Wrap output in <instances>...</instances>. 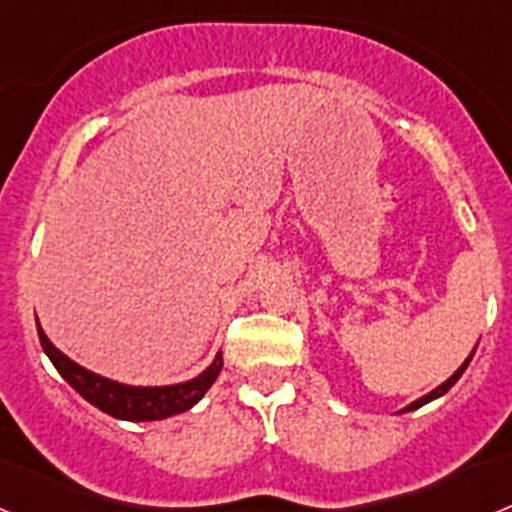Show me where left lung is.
Segmentation results:
<instances>
[{
  "mask_svg": "<svg viewBox=\"0 0 512 512\" xmlns=\"http://www.w3.org/2000/svg\"><path fill=\"white\" fill-rule=\"evenodd\" d=\"M472 356H474V351H472ZM472 356H469V359H467V361H464V364H461V366H459V369H456V372H454V374H451V377H449V379H446V382H443V384H441V387H436V390H433V392H428V395H425V397H420V400H415V402H413V405H408V408L402 410V413H410V410L420 408V405H425V402H431V400H436V397L446 395V392H449V390H451V387H454V384H456V379H459V377H461V374H464V369H467V366H469V361H472Z\"/></svg>",
  "mask_w": 512,
  "mask_h": 512,
  "instance_id": "obj_1",
  "label": "left lung"
}]
</instances>
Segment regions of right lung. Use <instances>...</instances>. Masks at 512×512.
Returning a JSON list of instances; mask_svg holds the SVG:
<instances>
[{
  "label": "right lung",
  "mask_w": 512,
  "mask_h": 512,
  "mask_svg": "<svg viewBox=\"0 0 512 512\" xmlns=\"http://www.w3.org/2000/svg\"><path fill=\"white\" fill-rule=\"evenodd\" d=\"M38 336L40 346H43V351L48 354V359L53 361L58 374H61L84 400L92 402L94 408H99L102 413L120 420H161L184 413V410H189L192 405H197V402L202 400V395L210 390L212 382H215L217 374H220V369H223V356L217 354L215 361L207 366L200 377L189 379V382L184 384H171V387H128V384L112 382V379H104L99 377V374L87 372L84 366L71 361L69 356H63L61 351L48 341V336H45L40 325Z\"/></svg>",
  "instance_id": "1"
}]
</instances>
